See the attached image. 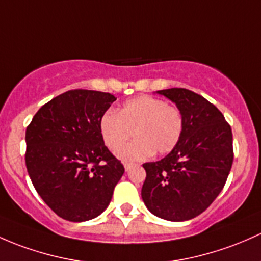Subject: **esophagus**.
I'll list each match as a JSON object with an SVG mask.
<instances>
[{
	"instance_id": "34e87169",
	"label": "esophagus",
	"mask_w": 261,
	"mask_h": 261,
	"mask_svg": "<svg viewBox=\"0 0 261 261\" xmlns=\"http://www.w3.org/2000/svg\"><path fill=\"white\" fill-rule=\"evenodd\" d=\"M123 166H125L126 171H128V170H130L134 165H133V164H127V163H126V164H123Z\"/></svg>"
}]
</instances>
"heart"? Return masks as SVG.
I'll return each mask as SVG.
<instances>
[{
  "label": "heart",
  "instance_id": "obj_1",
  "mask_svg": "<svg viewBox=\"0 0 261 261\" xmlns=\"http://www.w3.org/2000/svg\"><path fill=\"white\" fill-rule=\"evenodd\" d=\"M182 114L164 100L142 95L126 101L119 115L108 111L100 120V133L106 146L117 151L132 136L138 138L119 151L123 161H142L153 152H170L182 135Z\"/></svg>",
  "mask_w": 261,
  "mask_h": 261
}]
</instances>
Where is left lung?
<instances>
[{
  "instance_id": "left-lung-1",
  "label": "left lung",
  "mask_w": 261,
  "mask_h": 261,
  "mask_svg": "<svg viewBox=\"0 0 261 261\" xmlns=\"http://www.w3.org/2000/svg\"><path fill=\"white\" fill-rule=\"evenodd\" d=\"M156 92L180 110L184 128L171 152L142 165L146 179L141 196L158 218L190 220L210 206L226 182L234 159L231 127L216 106L190 90Z\"/></svg>"
}]
</instances>
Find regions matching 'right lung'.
<instances>
[{"mask_svg": "<svg viewBox=\"0 0 261 261\" xmlns=\"http://www.w3.org/2000/svg\"><path fill=\"white\" fill-rule=\"evenodd\" d=\"M115 100L109 92L70 90L45 103L27 126V171L41 199L65 220L100 215L125 172L100 133Z\"/></svg>", "mask_w": 261, "mask_h": 261, "instance_id": "add662e5", "label": "right lung"}]
</instances>
